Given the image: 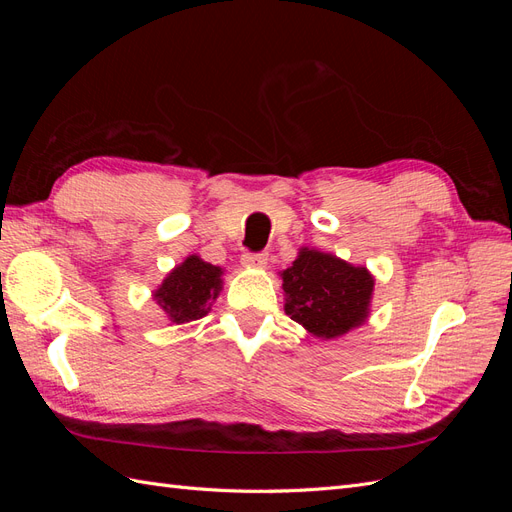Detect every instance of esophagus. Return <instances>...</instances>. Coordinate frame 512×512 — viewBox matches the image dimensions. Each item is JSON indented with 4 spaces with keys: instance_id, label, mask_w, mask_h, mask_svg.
Wrapping results in <instances>:
<instances>
[{
    "instance_id": "1",
    "label": "esophagus",
    "mask_w": 512,
    "mask_h": 512,
    "mask_svg": "<svg viewBox=\"0 0 512 512\" xmlns=\"http://www.w3.org/2000/svg\"><path fill=\"white\" fill-rule=\"evenodd\" d=\"M267 260H269V254H265V252H243V256H241V262L245 267H256V269L265 267Z\"/></svg>"
}]
</instances>
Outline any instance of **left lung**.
Instances as JSON below:
<instances>
[{"label": "left lung", "instance_id": "left-lung-1", "mask_svg": "<svg viewBox=\"0 0 512 512\" xmlns=\"http://www.w3.org/2000/svg\"><path fill=\"white\" fill-rule=\"evenodd\" d=\"M286 314L316 337H339L367 318L374 277L331 254L303 250L282 273Z\"/></svg>", "mask_w": 512, "mask_h": 512}]
</instances>
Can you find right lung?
Instances as JSON below:
<instances>
[{
	"label": "right lung",
	"mask_w": 512,
	"mask_h": 512,
	"mask_svg": "<svg viewBox=\"0 0 512 512\" xmlns=\"http://www.w3.org/2000/svg\"><path fill=\"white\" fill-rule=\"evenodd\" d=\"M220 290L222 269L209 265L198 256H190L168 273L153 297L170 320L183 324L207 316L209 303L218 299Z\"/></svg>",
	"instance_id": "1"
}]
</instances>
